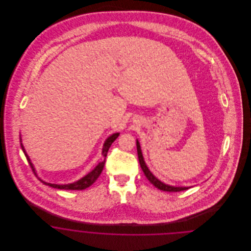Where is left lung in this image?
<instances>
[{
	"label": "left lung",
	"mask_w": 251,
	"mask_h": 251,
	"mask_svg": "<svg viewBox=\"0 0 251 251\" xmlns=\"http://www.w3.org/2000/svg\"><path fill=\"white\" fill-rule=\"evenodd\" d=\"M136 148H137V154H138L140 167H141L142 170H143L144 174L147 177V179L150 180V182L152 183L156 188L167 192H180L186 190V189H189V187H174V186H170V185H167V184L163 183L159 179H156L155 177L152 175V173L149 170V168L146 166V164H145L142 152H141V149H140V145H139L138 141H136Z\"/></svg>",
	"instance_id": "8db88e82"
}]
</instances>
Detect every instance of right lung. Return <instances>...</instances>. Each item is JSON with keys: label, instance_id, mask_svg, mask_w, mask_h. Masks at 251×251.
Masks as SVG:
<instances>
[{"label": "right lung", "instance_id": "1", "mask_svg": "<svg viewBox=\"0 0 251 251\" xmlns=\"http://www.w3.org/2000/svg\"><path fill=\"white\" fill-rule=\"evenodd\" d=\"M119 135H120V133L118 132V133H114L113 135H111L110 137H108L107 140L105 141V143L103 145V149H102V155L104 156V157L107 156L109 148L111 147L112 143L119 137ZM21 145H22V149H23V151H24V154L26 156V158H27V160H28L30 166L33 168V171L35 172V169H34V167H33V165H32V163L30 162L29 157H28V155H27L26 152H25V150H24L23 144H21ZM104 164H105V159H104L102 162H100V163L94 168V170H92L89 174H87L83 179H79L78 181L73 182V183H70V184H63V185H60V184L47 183V182H45V181H43V180H41V179H40V180H41L44 184H47V185L50 186V187L57 188V189H65V190H84V189L89 187L90 185H92V184L95 182L97 179L99 178V176L100 175V173H101V171H102V169H103V167H104Z\"/></svg>", "mask_w": 251, "mask_h": 251}]
</instances>
